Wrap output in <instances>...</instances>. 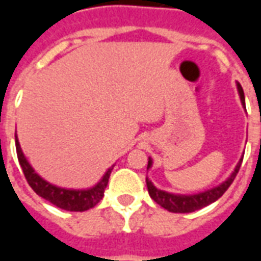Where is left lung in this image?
Instances as JSON below:
<instances>
[{
  "mask_svg": "<svg viewBox=\"0 0 261 261\" xmlns=\"http://www.w3.org/2000/svg\"><path fill=\"white\" fill-rule=\"evenodd\" d=\"M238 91H239V95H241V100L245 103V93H243V89H242L241 84H238ZM243 158L239 161V164L236 165L233 173L230 175V177L226 181H224L222 185H219L218 187H214L211 190H207L204 193H198V194H193V196H176V194H170V193H166L164 190H158L156 187L153 186L151 181L147 179V187L148 193L152 198L153 201L159 204L161 207H164L165 210H168L169 213H193V211H197V210H201V208L207 207L210 204H213L214 201H217L219 197L222 196L229 186L232 185V181L235 180L238 172L241 169V165ZM152 165L151 159L148 161V168Z\"/></svg>",
  "mask_w": 261,
  "mask_h": 261,
  "instance_id": "8db88e82",
  "label": "left lung"
}]
</instances>
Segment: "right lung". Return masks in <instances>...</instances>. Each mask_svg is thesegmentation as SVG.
Instances as JSON below:
<instances>
[{
    "instance_id": "1",
    "label": "right lung",
    "mask_w": 261,
    "mask_h": 261,
    "mask_svg": "<svg viewBox=\"0 0 261 261\" xmlns=\"http://www.w3.org/2000/svg\"><path fill=\"white\" fill-rule=\"evenodd\" d=\"M15 145H16V155H18V161H19L22 172H23L29 186L33 189V192L36 193L37 196L43 197L44 200H47L61 210L76 211V213L93 208L97 202L102 200L105 189L108 186L109 177H110L113 168H110L106 172V175L103 176L102 180L89 190H67V189H61V187L50 185L48 181L43 180L40 176L35 173V170L32 169L29 162L26 161L25 155L22 153L19 141L16 137H15Z\"/></svg>"
}]
</instances>
